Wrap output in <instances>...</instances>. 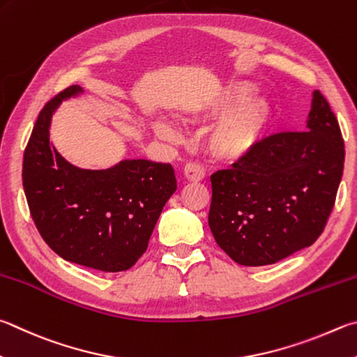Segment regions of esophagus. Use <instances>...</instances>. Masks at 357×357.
I'll return each instance as SVG.
<instances>
[{
  "label": "esophagus",
  "mask_w": 357,
  "mask_h": 357,
  "mask_svg": "<svg viewBox=\"0 0 357 357\" xmlns=\"http://www.w3.org/2000/svg\"><path fill=\"white\" fill-rule=\"evenodd\" d=\"M183 173H184L185 181H189V183H199V181H203L204 178L203 168H201L198 164H193V162L184 165Z\"/></svg>",
  "instance_id": "esophagus-1"
}]
</instances>
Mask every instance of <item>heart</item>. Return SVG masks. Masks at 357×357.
Returning a JSON list of instances; mask_svg holds the SVG:
<instances>
[{
  "instance_id": "1",
  "label": "heart",
  "mask_w": 357,
  "mask_h": 357,
  "mask_svg": "<svg viewBox=\"0 0 357 357\" xmlns=\"http://www.w3.org/2000/svg\"><path fill=\"white\" fill-rule=\"evenodd\" d=\"M250 92L248 82L234 81L198 105L195 115L203 119H215L227 112L213 123L204 137L206 150L213 159L229 164L243 160L257 150L267 135L273 116L270 102L264 96L245 98ZM154 129L162 137H174L173 129L165 123H156Z\"/></svg>"
}]
</instances>
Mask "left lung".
I'll use <instances>...</instances> for the list:
<instances>
[{
	"label": "left lung",
	"instance_id": "8db88e82",
	"mask_svg": "<svg viewBox=\"0 0 357 357\" xmlns=\"http://www.w3.org/2000/svg\"><path fill=\"white\" fill-rule=\"evenodd\" d=\"M306 126L270 135L251 156L211 176L209 228L237 264H275L312 245L325 229L345 148L339 121L319 90Z\"/></svg>",
	"mask_w": 357,
	"mask_h": 357
}]
</instances>
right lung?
<instances>
[{"label":"right lung","instance_id":"add662e5","mask_svg":"<svg viewBox=\"0 0 357 357\" xmlns=\"http://www.w3.org/2000/svg\"><path fill=\"white\" fill-rule=\"evenodd\" d=\"M70 86L37 116L23 156V189L43 241L68 262L107 271L131 268L148 248L162 209L176 190L170 164L126 159L106 170H82L50 144V123Z\"/></svg>","mask_w":357,"mask_h":357}]
</instances>
